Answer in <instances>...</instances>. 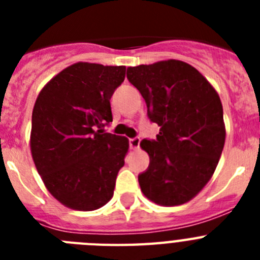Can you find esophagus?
<instances>
[{
  "label": "esophagus",
  "instance_id": "34e87169",
  "mask_svg": "<svg viewBox=\"0 0 260 260\" xmlns=\"http://www.w3.org/2000/svg\"><path fill=\"white\" fill-rule=\"evenodd\" d=\"M139 144H141V139L139 138H133V139H130V148L132 150H139Z\"/></svg>",
  "mask_w": 260,
  "mask_h": 260
}]
</instances>
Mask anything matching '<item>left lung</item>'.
<instances>
[{
  "instance_id": "obj_1",
  "label": "left lung",
  "mask_w": 260,
  "mask_h": 260,
  "mask_svg": "<svg viewBox=\"0 0 260 260\" xmlns=\"http://www.w3.org/2000/svg\"><path fill=\"white\" fill-rule=\"evenodd\" d=\"M147 113L160 126L156 141L141 142L150 167L138 180L146 198L180 206L195 198L219 164L225 143L222 104L212 84L191 65L165 59L127 69Z\"/></svg>"
}]
</instances>
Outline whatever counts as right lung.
Here are the masks:
<instances>
[{
    "label": "right lung",
    "instance_id": "1",
    "mask_svg": "<svg viewBox=\"0 0 260 260\" xmlns=\"http://www.w3.org/2000/svg\"><path fill=\"white\" fill-rule=\"evenodd\" d=\"M126 66L77 62L43 87L32 110L29 146L48 191L71 210L93 211L112 199L128 139L105 133L110 98Z\"/></svg>",
    "mask_w": 260,
    "mask_h": 260
}]
</instances>
